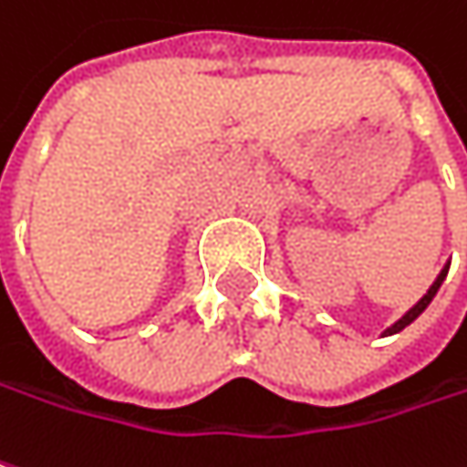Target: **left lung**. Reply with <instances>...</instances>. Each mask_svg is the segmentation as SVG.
<instances>
[{
	"label": "left lung",
	"mask_w": 467,
	"mask_h": 467,
	"mask_svg": "<svg viewBox=\"0 0 467 467\" xmlns=\"http://www.w3.org/2000/svg\"><path fill=\"white\" fill-rule=\"evenodd\" d=\"M447 271H450V265H447V268H444V271H441V274H439V279H436V282H433V286H431V289H428V295H425V297H422V300H420V303H417L415 308H412V311H407V314H404V317L399 318V321H396V324H393V327H390V329H388V335H393V332H399V329H404V327H407V324H412V321H415V318L420 317V314H422V311H425V308H428V303H431V300H433V297H436V292H439V286H441V282H444V279H447Z\"/></svg>",
	"instance_id": "8db88e82"
}]
</instances>
